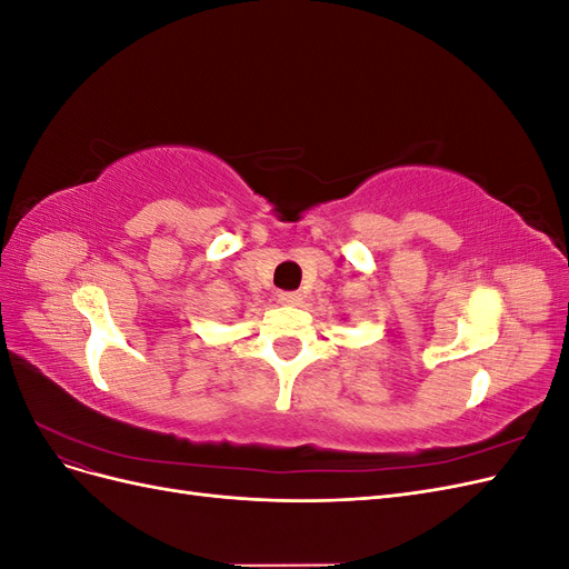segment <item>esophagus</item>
I'll use <instances>...</instances> for the list:
<instances>
[{"mask_svg":"<svg viewBox=\"0 0 569 569\" xmlns=\"http://www.w3.org/2000/svg\"><path fill=\"white\" fill-rule=\"evenodd\" d=\"M278 301L282 306H299L301 303V295H299V291H280Z\"/></svg>","mask_w":569,"mask_h":569,"instance_id":"esophagus-1","label":"esophagus"}]
</instances>
